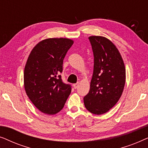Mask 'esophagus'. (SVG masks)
Instances as JSON below:
<instances>
[{
  "mask_svg": "<svg viewBox=\"0 0 148 148\" xmlns=\"http://www.w3.org/2000/svg\"><path fill=\"white\" fill-rule=\"evenodd\" d=\"M78 86H79V83H77V84H73V87H74V88H75V89H77V88Z\"/></svg>",
  "mask_w": 148,
  "mask_h": 148,
  "instance_id": "obj_1",
  "label": "esophagus"
}]
</instances>
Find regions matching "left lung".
<instances>
[{
  "label": "left lung",
  "instance_id": "1",
  "mask_svg": "<svg viewBox=\"0 0 148 148\" xmlns=\"http://www.w3.org/2000/svg\"><path fill=\"white\" fill-rule=\"evenodd\" d=\"M89 40L94 54V71L84 101L87 110L100 115L108 112L121 98L126 73L120 52L112 42L102 36H90Z\"/></svg>",
  "mask_w": 148,
  "mask_h": 148
}]
</instances>
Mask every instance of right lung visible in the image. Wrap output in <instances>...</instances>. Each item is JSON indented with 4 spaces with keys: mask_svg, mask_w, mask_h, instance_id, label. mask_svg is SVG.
Here are the masks:
<instances>
[{
    "mask_svg": "<svg viewBox=\"0 0 148 148\" xmlns=\"http://www.w3.org/2000/svg\"><path fill=\"white\" fill-rule=\"evenodd\" d=\"M73 41L49 38L32 50L24 70V87L29 100L43 113L54 114L62 109L71 86L62 82L63 60Z\"/></svg>",
    "mask_w": 148,
    "mask_h": 148,
    "instance_id": "add662e5",
    "label": "right lung"
}]
</instances>
